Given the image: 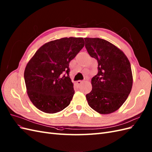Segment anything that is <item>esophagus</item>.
I'll return each instance as SVG.
<instances>
[{
  "label": "esophagus",
  "mask_w": 152,
  "mask_h": 152,
  "mask_svg": "<svg viewBox=\"0 0 152 152\" xmlns=\"http://www.w3.org/2000/svg\"><path fill=\"white\" fill-rule=\"evenodd\" d=\"M82 83H83V81H82V80H78V81H77V85H80Z\"/></svg>",
  "instance_id": "34e87169"
}]
</instances>
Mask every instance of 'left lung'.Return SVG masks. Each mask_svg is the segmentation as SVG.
Listing matches in <instances>:
<instances>
[{
	"label": "left lung",
	"instance_id": "obj_1",
	"mask_svg": "<svg viewBox=\"0 0 152 152\" xmlns=\"http://www.w3.org/2000/svg\"><path fill=\"white\" fill-rule=\"evenodd\" d=\"M89 56L98 61V73L91 79L88 103L97 113L108 114L124 104L133 83L129 61L120 48L100 38H84Z\"/></svg>",
	"mask_w": 152,
	"mask_h": 152
}]
</instances>
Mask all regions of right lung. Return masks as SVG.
<instances>
[{
  "mask_svg": "<svg viewBox=\"0 0 152 152\" xmlns=\"http://www.w3.org/2000/svg\"><path fill=\"white\" fill-rule=\"evenodd\" d=\"M84 46L83 38H63L41 47L24 71L30 100L42 111L54 114L69 105L75 93L69 63Z\"/></svg>",
  "mask_w": 152,
  "mask_h": 152,
  "instance_id": "1",
  "label": "right lung"
}]
</instances>
